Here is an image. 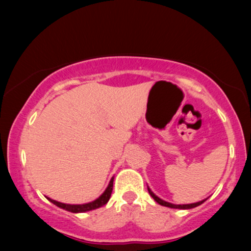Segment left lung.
Listing matches in <instances>:
<instances>
[{"label":"left lung","mask_w":251,"mask_h":251,"mask_svg":"<svg viewBox=\"0 0 251 251\" xmlns=\"http://www.w3.org/2000/svg\"><path fill=\"white\" fill-rule=\"evenodd\" d=\"M148 190H149V194L151 195V197L153 198V200L157 201L158 204H160V205H163V206H168V208H172V209L188 210V209L196 208V206L201 205V203H204V201H205V200H203V201H197V203H191V204H172V203H169V201H163L162 198H159V197H158V196H155L153 192H152V190L149 188V186H148Z\"/></svg>","instance_id":"8db88e82"}]
</instances>
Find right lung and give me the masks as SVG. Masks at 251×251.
I'll return each mask as SVG.
<instances>
[{"mask_svg": "<svg viewBox=\"0 0 251 251\" xmlns=\"http://www.w3.org/2000/svg\"><path fill=\"white\" fill-rule=\"evenodd\" d=\"M113 180H114V177H112L105 191H103L102 194L97 198V200H94L93 201H89V203L65 204V203H60V201L51 200V198H48V201H51L53 204H55V205L59 206V208L66 210V211L73 212V214H77V212H87V211H91V210H96L98 208H101L102 205H105V204L109 201L112 190H113Z\"/></svg>", "mask_w": 251, "mask_h": 251, "instance_id": "1", "label": "right lung"}]
</instances>
